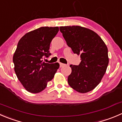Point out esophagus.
<instances>
[{"label": "esophagus", "instance_id": "obj_1", "mask_svg": "<svg viewBox=\"0 0 122 122\" xmlns=\"http://www.w3.org/2000/svg\"><path fill=\"white\" fill-rule=\"evenodd\" d=\"M66 66V64H64L61 63V62H60V67H63V66Z\"/></svg>", "mask_w": 122, "mask_h": 122}]
</instances>
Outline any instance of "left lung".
Masks as SVG:
<instances>
[{"mask_svg":"<svg viewBox=\"0 0 122 122\" xmlns=\"http://www.w3.org/2000/svg\"><path fill=\"white\" fill-rule=\"evenodd\" d=\"M68 46L80 55L79 65H70L68 77L70 86L80 93L94 89L100 83L108 64V49L102 39L94 31L80 26L60 27Z\"/></svg>","mask_w":122,"mask_h":122,"instance_id":"left-lung-1","label":"left lung"}]
</instances>
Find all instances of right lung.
I'll return each instance as SVG.
<instances>
[{"label":"right lung","instance_id":"1","mask_svg":"<svg viewBox=\"0 0 122 122\" xmlns=\"http://www.w3.org/2000/svg\"><path fill=\"white\" fill-rule=\"evenodd\" d=\"M59 31L58 27H42L27 33L18 43L13 56L18 79L27 91L39 93L46 88L60 67L58 62H43L48 58L50 43Z\"/></svg>","mask_w":122,"mask_h":122}]
</instances>
